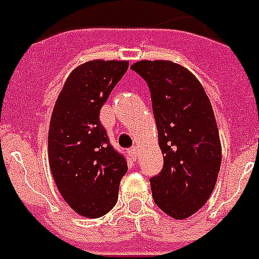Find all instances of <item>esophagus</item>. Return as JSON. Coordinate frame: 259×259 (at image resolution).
<instances>
[{"label":"esophagus","mask_w":259,"mask_h":259,"mask_svg":"<svg viewBox=\"0 0 259 259\" xmlns=\"http://www.w3.org/2000/svg\"><path fill=\"white\" fill-rule=\"evenodd\" d=\"M138 154H139V152H138V148L136 147L131 148V149H128V156L131 157L132 160H136V158H138Z\"/></svg>","instance_id":"esophagus-1"}]
</instances>
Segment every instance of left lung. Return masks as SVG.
Returning <instances> with one entry per match:
<instances>
[{
    "instance_id": "8db88e82",
    "label": "left lung",
    "mask_w": 259,
    "mask_h": 259,
    "mask_svg": "<svg viewBox=\"0 0 259 259\" xmlns=\"http://www.w3.org/2000/svg\"><path fill=\"white\" fill-rule=\"evenodd\" d=\"M131 69L147 81L163 167L152 177L156 204L170 218L194 215L211 196L222 163L215 114L202 83L185 66L141 60Z\"/></svg>"
}]
</instances>
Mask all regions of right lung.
I'll return each mask as SVG.
<instances>
[{
	"instance_id": "add662e5",
	"label": "right lung",
	"mask_w": 259,
	"mask_h": 259,
	"mask_svg": "<svg viewBox=\"0 0 259 259\" xmlns=\"http://www.w3.org/2000/svg\"><path fill=\"white\" fill-rule=\"evenodd\" d=\"M128 69V61L92 60L66 78L48 131V160L57 190L72 209L96 219L116 204L124 157L110 144L99 111Z\"/></svg>"
}]
</instances>
